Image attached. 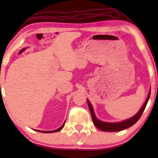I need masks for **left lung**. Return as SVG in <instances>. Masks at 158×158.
<instances>
[{
  "label": "left lung",
  "mask_w": 158,
  "mask_h": 158,
  "mask_svg": "<svg viewBox=\"0 0 158 158\" xmlns=\"http://www.w3.org/2000/svg\"><path fill=\"white\" fill-rule=\"evenodd\" d=\"M150 92H149L148 96V98H147L145 103H144V105L142 106L141 109H140L135 116H132V117L130 118H128V119L123 121V122H116V123L105 122H102V121L98 120V118H96V115H95L94 109H93L91 103H90V101L88 100H87V101H88V107H89V109L90 111V114H91V116H92L93 122H94V125L97 127V128L104 131H118L124 130L125 129H127L129 128V127H131L139 119V118L141 117L142 113H143L144 109H145L147 103H148L149 98H150Z\"/></svg>",
  "instance_id": "8db88e82"
}]
</instances>
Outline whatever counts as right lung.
<instances>
[{
	"mask_svg": "<svg viewBox=\"0 0 158 158\" xmlns=\"http://www.w3.org/2000/svg\"><path fill=\"white\" fill-rule=\"evenodd\" d=\"M64 123H65V122H64V124H62V126L60 127V128H58L57 129H55V130H53V131H41V130H36V131H40V132H42V133H53V132H57V131H60L62 128H63V127L64 126Z\"/></svg>",
	"mask_w": 158,
	"mask_h": 158,
	"instance_id": "obj_1",
	"label": "right lung"
}]
</instances>
